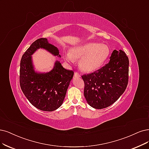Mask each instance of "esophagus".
<instances>
[{
    "mask_svg": "<svg viewBox=\"0 0 149 149\" xmlns=\"http://www.w3.org/2000/svg\"><path fill=\"white\" fill-rule=\"evenodd\" d=\"M74 76L76 77H80V75L78 72H75L74 73Z\"/></svg>",
    "mask_w": 149,
    "mask_h": 149,
    "instance_id": "esophagus-1",
    "label": "esophagus"
}]
</instances>
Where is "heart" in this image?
<instances>
[{"mask_svg": "<svg viewBox=\"0 0 149 149\" xmlns=\"http://www.w3.org/2000/svg\"><path fill=\"white\" fill-rule=\"evenodd\" d=\"M110 49L104 44L86 43L76 46L64 56L68 62L73 63L80 59V69L86 72H91L97 69L106 61L109 56Z\"/></svg>", "mask_w": 149, "mask_h": 149, "instance_id": "heart-1", "label": "heart"}]
</instances>
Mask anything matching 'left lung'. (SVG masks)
<instances>
[{
  "label": "left lung",
  "mask_w": 149,
  "mask_h": 149,
  "mask_svg": "<svg viewBox=\"0 0 149 149\" xmlns=\"http://www.w3.org/2000/svg\"><path fill=\"white\" fill-rule=\"evenodd\" d=\"M128 74V56L121 49H115L107 64L94 72L81 76L88 104L97 109L111 106L127 87Z\"/></svg>",
  "instance_id": "8db88e82"
}]
</instances>
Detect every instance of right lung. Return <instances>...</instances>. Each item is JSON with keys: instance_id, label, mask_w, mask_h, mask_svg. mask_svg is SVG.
Listing matches in <instances>:
<instances>
[{"instance_id": "1", "label": "right lung", "mask_w": 149, "mask_h": 149, "mask_svg": "<svg viewBox=\"0 0 149 149\" xmlns=\"http://www.w3.org/2000/svg\"><path fill=\"white\" fill-rule=\"evenodd\" d=\"M40 48L61 57L57 47L49 43L47 38L36 40L22 56L19 84L22 91L33 106L43 111L52 112L62 105L74 72L64 69L56 61L53 69L49 72H36L31 55Z\"/></svg>"}]
</instances>
